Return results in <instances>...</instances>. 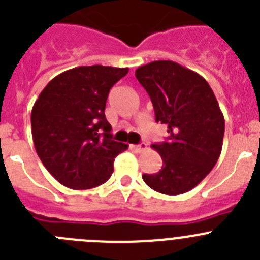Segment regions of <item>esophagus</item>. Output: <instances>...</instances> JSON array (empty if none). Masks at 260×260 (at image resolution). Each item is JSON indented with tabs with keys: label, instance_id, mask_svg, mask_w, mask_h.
Listing matches in <instances>:
<instances>
[{
	"label": "esophagus",
	"instance_id": "34e87169",
	"mask_svg": "<svg viewBox=\"0 0 260 260\" xmlns=\"http://www.w3.org/2000/svg\"><path fill=\"white\" fill-rule=\"evenodd\" d=\"M146 147H147L146 142H141V144H139V145H132V146H131V149L135 151H137V153H141V151L146 150Z\"/></svg>",
	"mask_w": 260,
	"mask_h": 260
}]
</instances>
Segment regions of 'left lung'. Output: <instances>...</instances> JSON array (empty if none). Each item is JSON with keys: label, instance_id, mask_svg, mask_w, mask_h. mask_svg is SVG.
I'll use <instances>...</instances> for the list:
<instances>
[{"label": "left lung", "instance_id": "8db88e82", "mask_svg": "<svg viewBox=\"0 0 260 260\" xmlns=\"http://www.w3.org/2000/svg\"><path fill=\"white\" fill-rule=\"evenodd\" d=\"M135 75L150 95L156 123L167 125L168 132L167 141L151 145L162 158V170L142 179L158 193H186L220 156L225 123L216 97L200 74L172 60H154Z\"/></svg>", "mask_w": 260, "mask_h": 260}]
</instances>
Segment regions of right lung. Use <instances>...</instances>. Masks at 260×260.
<instances>
[{
  "label": "right lung",
  "instance_id": "add662e5",
  "mask_svg": "<svg viewBox=\"0 0 260 260\" xmlns=\"http://www.w3.org/2000/svg\"><path fill=\"white\" fill-rule=\"evenodd\" d=\"M128 69L80 66L51 79L31 113L32 139L43 165L62 185L90 189L114 172L128 145L114 141L105 116L110 89Z\"/></svg>",
  "mask_w": 260,
  "mask_h": 260
}]
</instances>
